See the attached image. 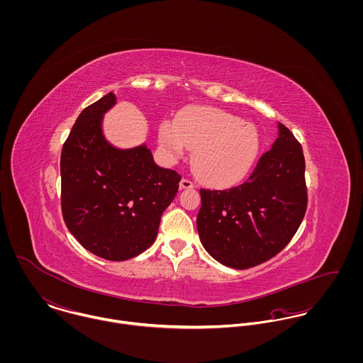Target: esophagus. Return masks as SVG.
Masks as SVG:
<instances>
[{
	"label": "esophagus",
	"mask_w": 363,
	"mask_h": 363,
	"mask_svg": "<svg viewBox=\"0 0 363 363\" xmlns=\"http://www.w3.org/2000/svg\"><path fill=\"white\" fill-rule=\"evenodd\" d=\"M194 187V183L190 180V179H186L183 177L180 180V189H193Z\"/></svg>",
	"instance_id": "1"
}]
</instances>
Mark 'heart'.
Wrapping results in <instances>:
<instances>
[{
  "mask_svg": "<svg viewBox=\"0 0 363 363\" xmlns=\"http://www.w3.org/2000/svg\"><path fill=\"white\" fill-rule=\"evenodd\" d=\"M157 140L172 160L194 150L193 164L199 176L212 186L228 187L250 172L259 152L255 125L232 113L212 107L182 110L173 123L163 121Z\"/></svg>",
  "mask_w": 363,
  "mask_h": 363,
  "instance_id": "1",
  "label": "heart"
}]
</instances>
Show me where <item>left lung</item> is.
<instances>
[{
    "label": "left lung",
    "instance_id": "1",
    "mask_svg": "<svg viewBox=\"0 0 363 363\" xmlns=\"http://www.w3.org/2000/svg\"><path fill=\"white\" fill-rule=\"evenodd\" d=\"M200 194L197 229L213 259L236 269L272 259L291 242L308 207L302 145L278 123V138L243 184Z\"/></svg>",
    "mask_w": 363,
    "mask_h": 363
}]
</instances>
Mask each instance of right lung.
I'll return each mask as SVG.
<instances>
[{
    "mask_svg": "<svg viewBox=\"0 0 363 363\" xmlns=\"http://www.w3.org/2000/svg\"><path fill=\"white\" fill-rule=\"evenodd\" d=\"M113 92L78 116L62 145L61 211L72 236L110 261L133 259L155 242L160 216L182 179L159 167L145 144L118 150L102 131Z\"/></svg>",
    "mask_w": 363,
    "mask_h": 363,
    "instance_id": "right-lung-1",
    "label": "right lung"
}]
</instances>
